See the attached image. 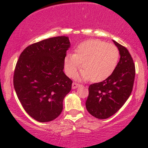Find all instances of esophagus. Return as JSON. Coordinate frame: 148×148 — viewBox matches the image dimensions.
Segmentation results:
<instances>
[{"label": "esophagus", "mask_w": 148, "mask_h": 148, "mask_svg": "<svg viewBox=\"0 0 148 148\" xmlns=\"http://www.w3.org/2000/svg\"><path fill=\"white\" fill-rule=\"evenodd\" d=\"M79 86H80V85H79V84H77V83L74 82V83H73V84H72V89H76V88H77L78 87H79Z\"/></svg>", "instance_id": "34e87169"}]
</instances>
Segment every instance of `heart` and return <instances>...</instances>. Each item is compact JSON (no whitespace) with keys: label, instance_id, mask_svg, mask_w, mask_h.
Wrapping results in <instances>:
<instances>
[{"label":"heart","instance_id":"b5f03b06","mask_svg":"<svg viewBox=\"0 0 148 148\" xmlns=\"http://www.w3.org/2000/svg\"><path fill=\"white\" fill-rule=\"evenodd\" d=\"M119 58L116 47L99 40H88L79 44L75 53H69L64 58L66 74L73 77L81 67L80 79H90L92 82H100L106 79L115 70Z\"/></svg>","mask_w":148,"mask_h":148}]
</instances>
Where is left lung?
<instances>
[{
  "mask_svg": "<svg viewBox=\"0 0 148 148\" xmlns=\"http://www.w3.org/2000/svg\"><path fill=\"white\" fill-rule=\"evenodd\" d=\"M120 52V61L109 77L91 84L86 102L88 111L98 119H106L115 114L130 97L135 78V65L130 52L113 40Z\"/></svg>",
  "mask_w": 148,
  "mask_h": 148,
  "instance_id": "obj_1",
  "label": "left lung"
}]
</instances>
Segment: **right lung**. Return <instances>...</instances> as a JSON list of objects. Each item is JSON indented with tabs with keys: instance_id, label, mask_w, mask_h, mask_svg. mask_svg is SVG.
<instances>
[{
	"instance_id": "add662e5",
	"label": "right lung",
	"mask_w": 148,
	"mask_h": 148,
	"mask_svg": "<svg viewBox=\"0 0 148 148\" xmlns=\"http://www.w3.org/2000/svg\"><path fill=\"white\" fill-rule=\"evenodd\" d=\"M69 47V37H51L27 47L16 62L13 79L16 95L26 113L40 123L59 116L72 89V81L63 72Z\"/></svg>"
}]
</instances>
